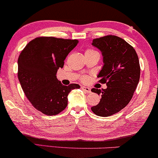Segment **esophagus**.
Masks as SVG:
<instances>
[{
	"instance_id": "34e87169",
	"label": "esophagus",
	"mask_w": 158,
	"mask_h": 158,
	"mask_svg": "<svg viewBox=\"0 0 158 158\" xmlns=\"http://www.w3.org/2000/svg\"><path fill=\"white\" fill-rule=\"evenodd\" d=\"M81 89H82L83 90H84V91H85L86 92V93H90V88H88V87H85V86H82L81 87Z\"/></svg>"
}]
</instances>
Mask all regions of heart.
Listing matches in <instances>:
<instances>
[{"label": "heart", "mask_w": 158, "mask_h": 158, "mask_svg": "<svg viewBox=\"0 0 158 158\" xmlns=\"http://www.w3.org/2000/svg\"><path fill=\"white\" fill-rule=\"evenodd\" d=\"M96 52V51H94V50H90V49H88V50L85 51V53H90V52ZM81 80L85 81L86 80V77H83L82 78H81Z\"/></svg>", "instance_id": "b5f03b06"}]
</instances>
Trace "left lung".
I'll use <instances>...</instances> for the list:
<instances>
[{
	"instance_id": "obj_1",
	"label": "left lung",
	"mask_w": 158,
	"mask_h": 158,
	"mask_svg": "<svg viewBox=\"0 0 158 158\" xmlns=\"http://www.w3.org/2000/svg\"><path fill=\"white\" fill-rule=\"evenodd\" d=\"M92 45L102 52L103 65L97 77L106 89L93 88L101 94L100 102L91 108L96 115L108 117L124 108L131 101L140 76L138 56L132 46L116 35L93 40Z\"/></svg>"
}]
</instances>
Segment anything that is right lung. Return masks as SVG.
<instances>
[{"mask_svg": "<svg viewBox=\"0 0 158 158\" xmlns=\"http://www.w3.org/2000/svg\"><path fill=\"white\" fill-rule=\"evenodd\" d=\"M77 39L38 37L26 45L18 59V77L27 99L35 109L56 115L68 106V96L77 84L63 85L56 78L67 56L77 46Z\"/></svg>", "mask_w": 158, "mask_h": 158, "instance_id": "right-lung-1", "label": "right lung"}]
</instances>
